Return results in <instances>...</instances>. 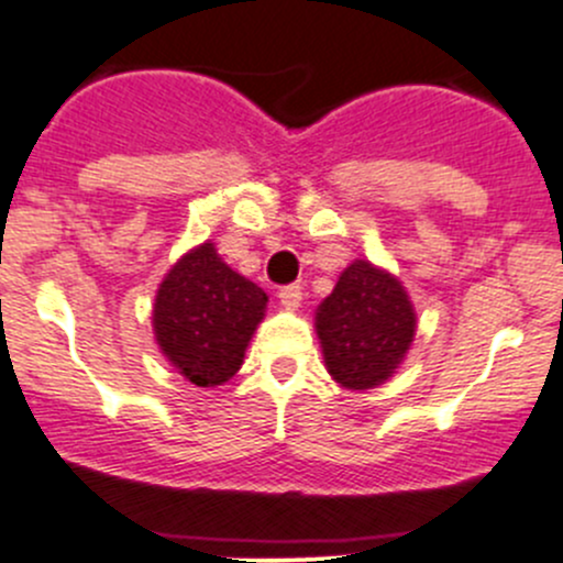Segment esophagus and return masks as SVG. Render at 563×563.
Here are the masks:
<instances>
[{
  "label": "esophagus",
  "instance_id": "1",
  "mask_svg": "<svg viewBox=\"0 0 563 563\" xmlns=\"http://www.w3.org/2000/svg\"><path fill=\"white\" fill-rule=\"evenodd\" d=\"M277 297H280L283 308H286V310H297L299 305H302V286H299V283H291V286H283Z\"/></svg>",
  "mask_w": 563,
  "mask_h": 563
}]
</instances>
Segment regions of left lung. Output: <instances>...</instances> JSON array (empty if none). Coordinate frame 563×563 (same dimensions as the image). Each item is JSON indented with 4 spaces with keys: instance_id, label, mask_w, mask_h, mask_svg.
Here are the masks:
<instances>
[{
    "instance_id": "1",
    "label": "left lung",
    "mask_w": 563,
    "mask_h": 563,
    "mask_svg": "<svg viewBox=\"0 0 563 563\" xmlns=\"http://www.w3.org/2000/svg\"><path fill=\"white\" fill-rule=\"evenodd\" d=\"M318 340L327 371L349 389H371L395 373L413 340L417 318L389 272L354 261L318 305Z\"/></svg>"
}]
</instances>
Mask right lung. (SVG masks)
Listing matches in <instances>:
<instances>
[{"label": "right lung", "instance_id": "obj_1", "mask_svg": "<svg viewBox=\"0 0 563 563\" xmlns=\"http://www.w3.org/2000/svg\"><path fill=\"white\" fill-rule=\"evenodd\" d=\"M264 310L266 294L203 242L161 283L152 323L163 354L187 382L218 387L240 371Z\"/></svg>", "mask_w": 563, "mask_h": 563}]
</instances>
